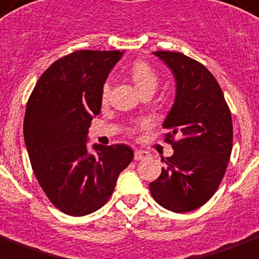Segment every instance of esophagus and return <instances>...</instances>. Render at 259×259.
<instances>
[{
	"mask_svg": "<svg viewBox=\"0 0 259 259\" xmlns=\"http://www.w3.org/2000/svg\"><path fill=\"white\" fill-rule=\"evenodd\" d=\"M148 157H149L148 151L136 150V153H134V159H136V161H142V159H146Z\"/></svg>",
	"mask_w": 259,
	"mask_h": 259,
	"instance_id": "obj_1",
	"label": "esophagus"
}]
</instances>
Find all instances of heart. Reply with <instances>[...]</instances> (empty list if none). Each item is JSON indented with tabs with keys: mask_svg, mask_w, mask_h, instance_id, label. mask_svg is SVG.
Listing matches in <instances>:
<instances>
[{
	"mask_svg": "<svg viewBox=\"0 0 259 259\" xmlns=\"http://www.w3.org/2000/svg\"><path fill=\"white\" fill-rule=\"evenodd\" d=\"M130 75H132V79H133L134 85L138 89L140 93L142 92H146V90H155L157 89V85H158V75L154 71V69L151 68L150 65L144 62V61H137L134 62V65L130 69ZM109 90H110V86L106 82L104 86H102V100H106L109 96Z\"/></svg>",
	"mask_w": 259,
	"mask_h": 259,
	"instance_id": "heart-1",
	"label": "heart"
}]
</instances>
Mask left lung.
Masks as SVG:
<instances>
[{"instance_id":"left-lung-1","label":"left lung","mask_w":259,"mask_h":259,"mask_svg":"<svg viewBox=\"0 0 259 259\" xmlns=\"http://www.w3.org/2000/svg\"><path fill=\"white\" fill-rule=\"evenodd\" d=\"M176 78V98L163 127L173 155L149 184L155 202L174 213L201 207L217 191L233 148V122L217 79L202 64L182 53L154 52ZM177 136L178 140H174Z\"/></svg>"}]
</instances>
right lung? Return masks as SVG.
I'll return each mask as SVG.
<instances>
[{
  "label": "right lung",
  "mask_w": 259,
  "mask_h": 259,
  "mask_svg": "<svg viewBox=\"0 0 259 259\" xmlns=\"http://www.w3.org/2000/svg\"><path fill=\"white\" fill-rule=\"evenodd\" d=\"M122 54L78 50L62 57L39 77L27 101L24 138L31 167L50 202L69 215L102 207L134 157L123 144H96V153L88 150V130L100 114L102 86Z\"/></svg>",
  "instance_id": "1"
}]
</instances>
